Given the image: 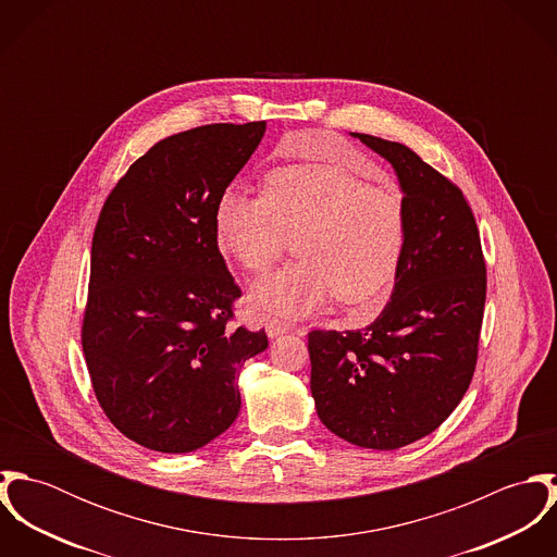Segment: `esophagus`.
<instances>
[{
  "mask_svg": "<svg viewBox=\"0 0 557 557\" xmlns=\"http://www.w3.org/2000/svg\"><path fill=\"white\" fill-rule=\"evenodd\" d=\"M289 327L285 325V323H281V321H276V319H270L268 323H265V334L270 336V338H276V336H281V334H285Z\"/></svg>",
  "mask_w": 557,
  "mask_h": 557,
  "instance_id": "esophagus-1",
  "label": "esophagus"
}]
</instances>
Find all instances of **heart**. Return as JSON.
I'll use <instances>...</instances> for the list:
<instances>
[{
	"instance_id": "b5f03b06",
	"label": "heart",
	"mask_w": 557,
	"mask_h": 557,
	"mask_svg": "<svg viewBox=\"0 0 557 557\" xmlns=\"http://www.w3.org/2000/svg\"><path fill=\"white\" fill-rule=\"evenodd\" d=\"M221 250L248 272L265 270L285 236H296L298 261L250 285L257 315H311L334 294L369 311L386 300L405 242V201L397 188L375 186L332 162L289 164L263 180L261 197L225 190L214 208Z\"/></svg>"
}]
</instances>
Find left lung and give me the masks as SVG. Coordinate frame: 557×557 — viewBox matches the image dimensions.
I'll return each instance as SVG.
<instances>
[{"label": "left lung", "instance_id": "obj_1", "mask_svg": "<svg viewBox=\"0 0 557 557\" xmlns=\"http://www.w3.org/2000/svg\"><path fill=\"white\" fill-rule=\"evenodd\" d=\"M397 173L405 242L391 302L362 330L309 334L319 420L360 448L397 450L433 433L476 369L486 268L463 193L413 150L349 133Z\"/></svg>", "mask_w": 557, "mask_h": 557}]
</instances>
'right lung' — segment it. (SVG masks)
<instances>
[{
  "instance_id": "add662e5",
  "label": "right lung",
  "mask_w": 557,
  "mask_h": 557,
  "mask_svg": "<svg viewBox=\"0 0 557 557\" xmlns=\"http://www.w3.org/2000/svg\"><path fill=\"white\" fill-rule=\"evenodd\" d=\"M265 135V122L171 135L107 197L91 242L83 354L107 418L144 448L193 453L238 418V375L268 347L230 327L239 287L214 208Z\"/></svg>"
}]
</instances>
